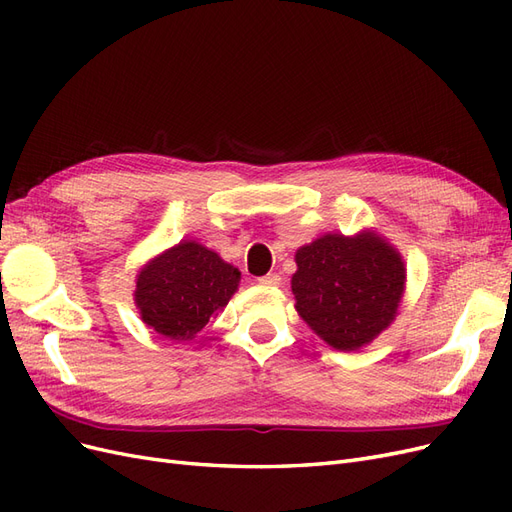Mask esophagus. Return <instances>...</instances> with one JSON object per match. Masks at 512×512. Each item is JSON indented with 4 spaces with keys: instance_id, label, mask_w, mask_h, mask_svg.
Listing matches in <instances>:
<instances>
[{
    "instance_id": "1",
    "label": "esophagus",
    "mask_w": 512,
    "mask_h": 512,
    "mask_svg": "<svg viewBox=\"0 0 512 512\" xmlns=\"http://www.w3.org/2000/svg\"><path fill=\"white\" fill-rule=\"evenodd\" d=\"M262 286H269V288H275V286H280V282H282V277L277 275V273H267V275H262L260 280H258Z\"/></svg>"
}]
</instances>
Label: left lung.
I'll use <instances>...</instances> for the list:
<instances>
[{
  "instance_id": "1",
  "label": "left lung",
  "mask_w": 512,
  "mask_h": 512,
  "mask_svg": "<svg viewBox=\"0 0 512 512\" xmlns=\"http://www.w3.org/2000/svg\"><path fill=\"white\" fill-rule=\"evenodd\" d=\"M294 260L297 312L333 348H361L395 318L406 269L380 237L324 235L301 247Z\"/></svg>"
}]
</instances>
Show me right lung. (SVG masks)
<instances>
[{
    "mask_svg": "<svg viewBox=\"0 0 512 512\" xmlns=\"http://www.w3.org/2000/svg\"><path fill=\"white\" fill-rule=\"evenodd\" d=\"M239 269L194 241H181L138 273L136 307L156 333L188 342L235 294Z\"/></svg>",
    "mask_w": 512,
    "mask_h": 512,
    "instance_id": "add662e5",
    "label": "right lung"
}]
</instances>
